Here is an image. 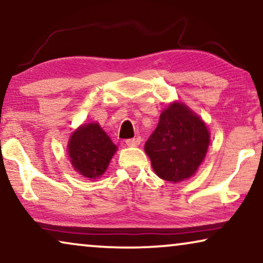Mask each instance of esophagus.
I'll return each instance as SVG.
<instances>
[{
    "mask_svg": "<svg viewBox=\"0 0 263 263\" xmlns=\"http://www.w3.org/2000/svg\"><path fill=\"white\" fill-rule=\"evenodd\" d=\"M140 142H141V138H134V139H128V140H125V143H127L128 146H130V147H135V146H138V145H140Z\"/></svg>",
    "mask_w": 263,
    "mask_h": 263,
    "instance_id": "obj_1",
    "label": "esophagus"
}]
</instances>
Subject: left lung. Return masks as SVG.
Instances as JSON below:
<instances>
[{"label":"left lung","mask_w":263,"mask_h":263,"mask_svg":"<svg viewBox=\"0 0 263 263\" xmlns=\"http://www.w3.org/2000/svg\"><path fill=\"white\" fill-rule=\"evenodd\" d=\"M208 145L210 133L204 122L184 104L174 103L161 112L145 151L156 174L165 181L176 183L195 174Z\"/></svg>","instance_id":"obj_1"}]
</instances>
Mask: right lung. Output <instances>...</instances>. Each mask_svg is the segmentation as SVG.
Returning a JSON list of instances; mask_svg holds the SVG:
<instances>
[{
  "instance_id": "right-lung-1",
  "label": "right lung",
  "mask_w": 263,
  "mask_h": 263,
  "mask_svg": "<svg viewBox=\"0 0 263 263\" xmlns=\"http://www.w3.org/2000/svg\"><path fill=\"white\" fill-rule=\"evenodd\" d=\"M117 147L98 123L84 124L74 132L68 143L74 170L86 178H98L105 172Z\"/></svg>"
}]
</instances>
